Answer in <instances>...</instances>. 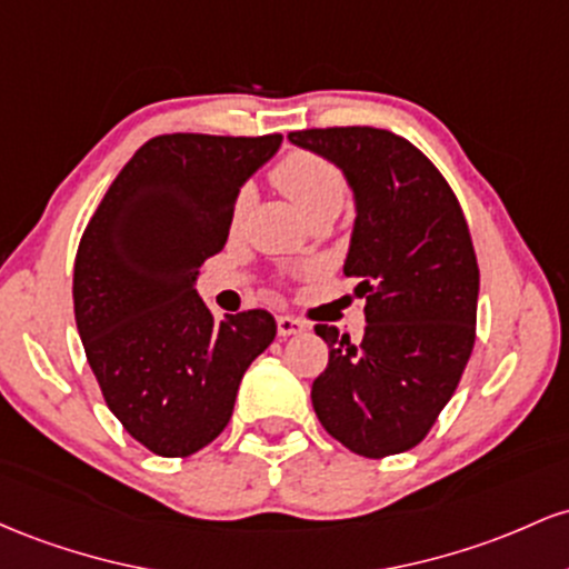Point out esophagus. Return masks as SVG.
Segmentation results:
<instances>
[{
	"instance_id": "esophagus-1",
	"label": "esophagus",
	"mask_w": 569,
	"mask_h": 569,
	"mask_svg": "<svg viewBox=\"0 0 569 569\" xmlns=\"http://www.w3.org/2000/svg\"><path fill=\"white\" fill-rule=\"evenodd\" d=\"M277 330H279V336H282V338L296 336V333H303L306 322H303V319H298V317L282 315V317H277Z\"/></svg>"
}]
</instances>
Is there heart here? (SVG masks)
Returning <instances> with one entry per match:
<instances>
[{
  "label": "heart",
  "instance_id": "obj_1",
  "mask_svg": "<svg viewBox=\"0 0 569 569\" xmlns=\"http://www.w3.org/2000/svg\"><path fill=\"white\" fill-rule=\"evenodd\" d=\"M273 184L296 203L306 214V220L315 217H336L347 203V180L341 169L330 163L328 158L315 156V152H290L282 163L273 169ZM252 193L250 188L241 190L233 201L231 226L236 228L250 207Z\"/></svg>",
  "mask_w": 569,
  "mask_h": 569
}]
</instances>
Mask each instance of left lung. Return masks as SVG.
<instances>
[{"label":"left lung","mask_w":569,"mask_h":569,"mask_svg":"<svg viewBox=\"0 0 569 569\" xmlns=\"http://www.w3.org/2000/svg\"><path fill=\"white\" fill-rule=\"evenodd\" d=\"M355 196L343 273L366 298L360 343L317 325L330 360L311 385L317 419L360 457L413 449L459 385L476 341L478 263L449 182L408 139L370 126L292 131Z\"/></svg>","instance_id":"1"}]
</instances>
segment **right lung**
Returning <instances> with one entry per match:
<instances>
[{
	"label": "right lung",
	"mask_w": 569,
	"mask_h": 569,
	"mask_svg": "<svg viewBox=\"0 0 569 569\" xmlns=\"http://www.w3.org/2000/svg\"><path fill=\"white\" fill-rule=\"evenodd\" d=\"M282 133H163L139 147L88 222L74 322L101 395L158 457H190L226 430L241 376L277 336L263 309L214 319L199 268L226 247L233 201Z\"/></svg>",
	"instance_id": "right-lung-1"
}]
</instances>
